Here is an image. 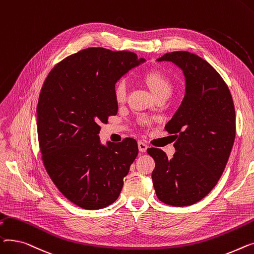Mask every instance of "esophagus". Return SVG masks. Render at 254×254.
I'll return each mask as SVG.
<instances>
[{"label": "esophagus", "instance_id": "1", "mask_svg": "<svg viewBox=\"0 0 254 254\" xmlns=\"http://www.w3.org/2000/svg\"><path fill=\"white\" fill-rule=\"evenodd\" d=\"M147 147H148V146H147V144H146L145 142H143V141H138V148H139L140 152H142V153L146 152Z\"/></svg>", "mask_w": 254, "mask_h": 254}]
</instances>
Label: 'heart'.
I'll return each mask as SVG.
<instances>
[{
	"label": "heart",
	"instance_id": "b5f03b06",
	"mask_svg": "<svg viewBox=\"0 0 254 254\" xmlns=\"http://www.w3.org/2000/svg\"><path fill=\"white\" fill-rule=\"evenodd\" d=\"M145 81L156 97L160 95L169 96L172 91V84L170 80L162 71L153 70L146 73ZM127 93L128 81L126 78H121L115 84L114 87V96L116 101L119 103L124 102L126 100Z\"/></svg>",
	"mask_w": 254,
	"mask_h": 254
}]
</instances>
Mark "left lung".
<instances>
[{
	"label": "left lung",
	"mask_w": 254,
	"mask_h": 254,
	"mask_svg": "<svg viewBox=\"0 0 254 254\" xmlns=\"http://www.w3.org/2000/svg\"><path fill=\"white\" fill-rule=\"evenodd\" d=\"M186 77V94L165 130L176 137L168 159L147 148L156 162L152 180L158 199L167 205H192L209 193L226 168L236 136V114L230 89L205 59L188 51L164 54Z\"/></svg>",
	"instance_id": "1"
}]
</instances>
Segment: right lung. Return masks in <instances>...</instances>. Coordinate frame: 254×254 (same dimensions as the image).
I'll list each match as a JSON object with an SVG mask.
<instances>
[{"mask_svg": "<svg viewBox=\"0 0 254 254\" xmlns=\"http://www.w3.org/2000/svg\"><path fill=\"white\" fill-rule=\"evenodd\" d=\"M144 59L130 51L87 48L58 63L39 96L37 127L42 161L51 181L87 210L114 203L138 155L135 139L100 143V123L118 113L114 87Z\"/></svg>", "mask_w": 254, "mask_h": 254, "instance_id": "right-lung-1", "label": "right lung"}]
</instances>
